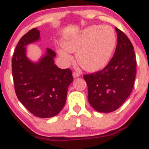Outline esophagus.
Returning a JSON list of instances; mask_svg holds the SVG:
<instances>
[{
	"label": "esophagus",
	"instance_id": "34e87169",
	"mask_svg": "<svg viewBox=\"0 0 149 149\" xmlns=\"http://www.w3.org/2000/svg\"><path fill=\"white\" fill-rule=\"evenodd\" d=\"M72 75H73V77L76 78V77H78L79 76L81 75V74L79 73V72H73V74H72Z\"/></svg>",
	"mask_w": 149,
	"mask_h": 149
}]
</instances>
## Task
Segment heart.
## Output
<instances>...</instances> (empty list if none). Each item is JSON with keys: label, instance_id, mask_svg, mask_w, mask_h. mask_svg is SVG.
<instances>
[{"label": "heart", "instance_id": "heart-1", "mask_svg": "<svg viewBox=\"0 0 149 149\" xmlns=\"http://www.w3.org/2000/svg\"><path fill=\"white\" fill-rule=\"evenodd\" d=\"M115 30L110 26L93 25L65 39L57 53L65 64L72 61L69 52H76L78 64L89 72L104 68L108 63L116 46Z\"/></svg>", "mask_w": 149, "mask_h": 149}]
</instances>
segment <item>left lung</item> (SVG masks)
Returning <instances> with one entry per match:
<instances>
[{
	"mask_svg": "<svg viewBox=\"0 0 149 149\" xmlns=\"http://www.w3.org/2000/svg\"><path fill=\"white\" fill-rule=\"evenodd\" d=\"M117 45L113 56L104 68L84 74L88 86V101L100 113L119 108L131 94L136 77V60L132 43L116 27Z\"/></svg>",
	"mask_w": 149,
	"mask_h": 149,
	"instance_id": "8db88e82",
	"label": "left lung"
}]
</instances>
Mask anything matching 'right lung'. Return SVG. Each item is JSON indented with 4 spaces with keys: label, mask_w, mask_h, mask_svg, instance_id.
<instances>
[{
    "label": "right lung",
    "mask_w": 149,
    "mask_h": 149,
    "mask_svg": "<svg viewBox=\"0 0 149 149\" xmlns=\"http://www.w3.org/2000/svg\"><path fill=\"white\" fill-rule=\"evenodd\" d=\"M39 39L36 28L21 38L12 59V72L15 93L22 104L36 116L51 118L63 108L73 77L69 68L61 69L55 65L56 54L50 48L39 61L27 57L26 46Z\"/></svg>",
    "instance_id": "1"
}]
</instances>
